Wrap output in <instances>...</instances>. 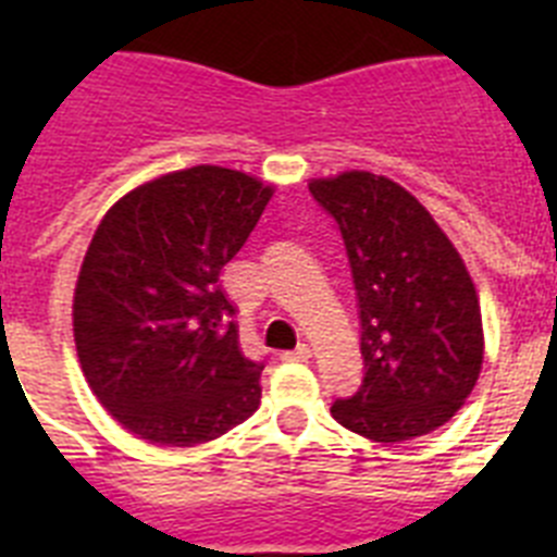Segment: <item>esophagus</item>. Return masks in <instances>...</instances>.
Here are the masks:
<instances>
[{
    "instance_id": "34e87169",
    "label": "esophagus",
    "mask_w": 557,
    "mask_h": 557,
    "mask_svg": "<svg viewBox=\"0 0 557 557\" xmlns=\"http://www.w3.org/2000/svg\"><path fill=\"white\" fill-rule=\"evenodd\" d=\"M309 357H312V348H309V346H298L295 351H284L282 354L284 362H307Z\"/></svg>"
}]
</instances>
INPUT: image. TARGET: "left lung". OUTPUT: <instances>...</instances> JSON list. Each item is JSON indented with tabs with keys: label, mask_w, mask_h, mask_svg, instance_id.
<instances>
[{
	"label": "left lung",
	"mask_w": 557,
	"mask_h": 557,
	"mask_svg": "<svg viewBox=\"0 0 557 557\" xmlns=\"http://www.w3.org/2000/svg\"><path fill=\"white\" fill-rule=\"evenodd\" d=\"M337 223L359 314L366 376L337 398V424L398 444L444 426L482 368L476 289L449 236L405 186L373 172L309 184Z\"/></svg>",
	"instance_id": "obj_1"
}]
</instances>
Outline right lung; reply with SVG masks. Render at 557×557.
Here are the masks:
<instances>
[{
	"label": "right lung",
	"instance_id": "right-lung-1",
	"mask_svg": "<svg viewBox=\"0 0 557 557\" xmlns=\"http://www.w3.org/2000/svg\"><path fill=\"white\" fill-rule=\"evenodd\" d=\"M273 198L245 172L200 164L127 191L102 218L75 287V346L88 387L127 432L195 446L262 398L239 348L220 270Z\"/></svg>",
	"mask_w": 557,
	"mask_h": 557
}]
</instances>
